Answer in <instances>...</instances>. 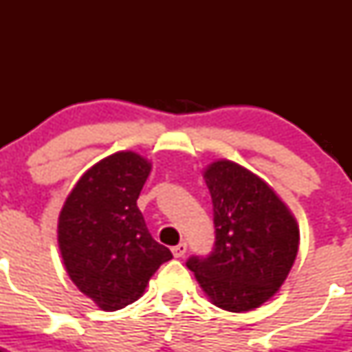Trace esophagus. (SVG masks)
Segmentation results:
<instances>
[{
  "instance_id": "1",
  "label": "esophagus",
  "mask_w": 352,
  "mask_h": 352,
  "mask_svg": "<svg viewBox=\"0 0 352 352\" xmlns=\"http://www.w3.org/2000/svg\"><path fill=\"white\" fill-rule=\"evenodd\" d=\"M187 252V243H179V245H175V247H172V254H173V257H182L184 254H186Z\"/></svg>"
}]
</instances>
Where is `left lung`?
Wrapping results in <instances>:
<instances>
[{"instance_id": "1", "label": "left lung", "mask_w": 352, "mask_h": 352, "mask_svg": "<svg viewBox=\"0 0 352 352\" xmlns=\"http://www.w3.org/2000/svg\"><path fill=\"white\" fill-rule=\"evenodd\" d=\"M212 199L216 242L206 258L190 257L209 301L223 310H254L286 281L300 245L293 212L267 182L230 160L202 172Z\"/></svg>"}]
</instances>
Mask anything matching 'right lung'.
Masks as SVG:
<instances>
[{
    "label": "right lung",
    "instance_id": "right-lung-1",
    "mask_svg": "<svg viewBox=\"0 0 352 352\" xmlns=\"http://www.w3.org/2000/svg\"><path fill=\"white\" fill-rule=\"evenodd\" d=\"M151 162L117 151L87 170L63 204L58 243L67 276L105 311L143 296L172 252L150 235L136 201Z\"/></svg>",
    "mask_w": 352,
    "mask_h": 352
}]
</instances>
